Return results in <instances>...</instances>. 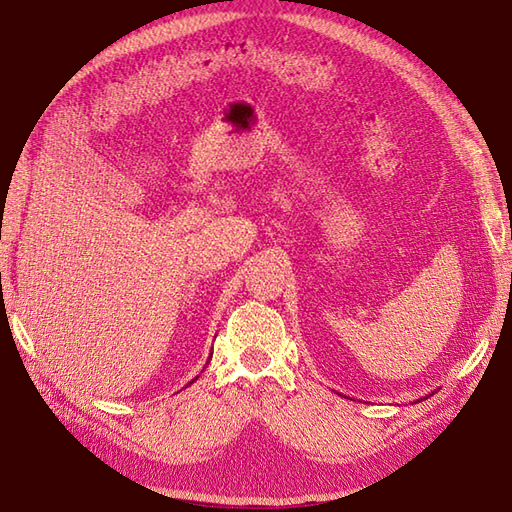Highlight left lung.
I'll list each match as a JSON object with an SVG mask.
<instances>
[{
  "label": "left lung",
  "instance_id": "8db88e82",
  "mask_svg": "<svg viewBox=\"0 0 512 512\" xmlns=\"http://www.w3.org/2000/svg\"><path fill=\"white\" fill-rule=\"evenodd\" d=\"M423 399H425V397H423Z\"/></svg>",
  "mask_w": 512,
  "mask_h": 512
}]
</instances>
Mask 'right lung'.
Returning <instances> with one entry per match:
<instances>
[{"label":"right lung","mask_w":512,"mask_h":512,"mask_svg":"<svg viewBox=\"0 0 512 512\" xmlns=\"http://www.w3.org/2000/svg\"><path fill=\"white\" fill-rule=\"evenodd\" d=\"M194 380H196V378H194ZM194 380H192V382H194ZM192 382H190V384H192Z\"/></svg>","instance_id":"right-lung-1"}]
</instances>
